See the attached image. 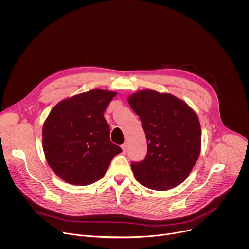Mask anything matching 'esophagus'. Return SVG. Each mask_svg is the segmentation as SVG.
<instances>
[{"mask_svg": "<svg viewBox=\"0 0 249 249\" xmlns=\"http://www.w3.org/2000/svg\"><path fill=\"white\" fill-rule=\"evenodd\" d=\"M121 148H122V151L124 154H126V151H127V145L126 144H123L121 145Z\"/></svg>", "mask_w": 249, "mask_h": 249, "instance_id": "esophagus-1", "label": "esophagus"}]
</instances>
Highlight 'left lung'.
I'll list each match as a JSON object with an SVG mask.
<instances>
[{
  "instance_id": "obj_1",
  "label": "left lung",
  "mask_w": 249,
  "mask_h": 249,
  "mask_svg": "<svg viewBox=\"0 0 249 249\" xmlns=\"http://www.w3.org/2000/svg\"><path fill=\"white\" fill-rule=\"evenodd\" d=\"M128 102L140 117L148 145L146 158L131 163L137 181L159 191L178 186L200 154L197 114L181 99L151 89L130 95Z\"/></svg>"
}]
</instances>
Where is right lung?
<instances>
[{
    "label": "right lung",
    "mask_w": 249,
    "mask_h": 249,
    "mask_svg": "<svg viewBox=\"0 0 249 249\" xmlns=\"http://www.w3.org/2000/svg\"><path fill=\"white\" fill-rule=\"evenodd\" d=\"M116 92L92 89L59 102L42 130L49 166L66 182L89 185L99 180L122 149L110 141L103 116Z\"/></svg>",
    "instance_id": "obj_1"
}]
</instances>
